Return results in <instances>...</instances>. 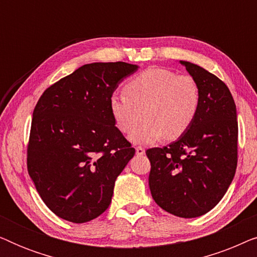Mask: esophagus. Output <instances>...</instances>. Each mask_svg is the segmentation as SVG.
Returning a JSON list of instances; mask_svg holds the SVG:
<instances>
[{
  "label": "esophagus",
  "mask_w": 257,
  "mask_h": 257,
  "mask_svg": "<svg viewBox=\"0 0 257 257\" xmlns=\"http://www.w3.org/2000/svg\"><path fill=\"white\" fill-rule=\"evenodd\" d=\"M136 153H137V156H144V154H145V150H144L143 147L138 146V147H136Z\"/></svg>",
  "instance_id": "34e87169"
}]
</instances>
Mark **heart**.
<instances>
[{
  "instance_id": "1",
  "label": "heart",
  "mask_w": 257,
  "mask_h": 257,
  "mask_svg": "<svg viewBox=\"0 0 257 257\" xmlns=\"http://www.w3.org/2000/svg\"><path fill=\"white\" fill-rule=\"evenodd\" d=\"M125 91L112 94L108 105L115 125L124 133L136 127L144 111L145 120L128 137L133 144H152L165 137L178 138L198 114L200 90L191 76L149 68L130 80Z\"/></svg>"
}]
</instances>
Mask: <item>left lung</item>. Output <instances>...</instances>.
Returning a JSON list of instances; mask_svg holds the SVG:
<instances>
[{
	"mask_svg": "<svg viewBox=\"0 0 257 257\" xmlns=\"http://www.w3.org/2000/svg\"><path fill=\"white\" fill-rule=\"evenodd\" d=\"M200 90L198 114L184 135L163 149L146 151L149 185L158 206L192 219L213 209L226 194L237 165V114L222 80L180 61Z\"/></svg>",
	"mask_w": 257,
	"mask_h": 257,
	"instance_id": "1",
	"label": "left lung"
}]
</instances>
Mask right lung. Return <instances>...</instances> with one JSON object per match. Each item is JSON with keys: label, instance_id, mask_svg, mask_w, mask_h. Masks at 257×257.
Here are the masks:
<instances>
[{"label": "right lung", "instance_id": "1", "mask_svg": "<svg viewBox=\"0 0 257 257\" xmlns=\"http://www.w3.org/2000/svg\"><path fill=\"white\" fill-rule=\"evenodd\" d=\"M139 69L125 62L90 63L48 87L34 110L28 172L56 215L73 223L108 208L114 182L136 150L110 112V97Z\"/></svg>", "mask_w": 257, "mask_h": 257}]
</instances>
